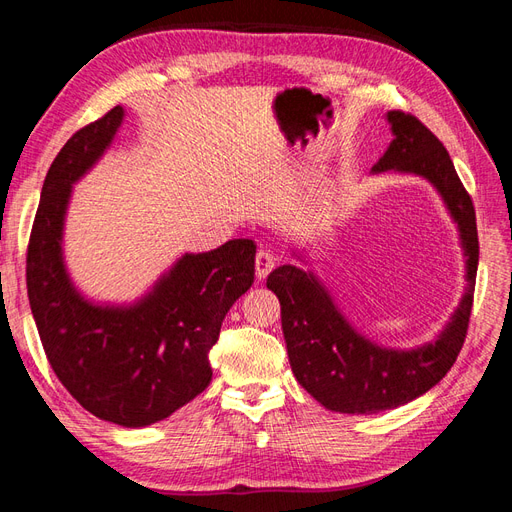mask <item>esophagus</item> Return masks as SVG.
Masks as SVG:
<instances>
[{
	"label": "esophagus",
	"instance_id": "1",
	"mask_svg": "<svg viewBox=\"0 0 512 512\" xmlns=\"http://www.w3.org/2000/svg\"><path fill=\"white\" fill-rule=\"evenodd\" d=\"M275 256L269 250H260L256 254V275L258 280H265V277L275 269Z\"/></svg>",
	"mask_w": 512,
	"mask_h": 512
}]
</instances>
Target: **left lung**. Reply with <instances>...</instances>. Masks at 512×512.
Returning <instances> with one entry per match:
<instances>
[{
    "label": "left lung",
    "mask_w": 512,
    "mask_h": 512,
    "mask_svg": "<svg viewBox=\"0 0 512 512\" xmlns=\"http://www.w3.org/2000/svg\"><path fill=\"white\" fill-rule=\"evenodd\" d=\"M386 117L395 138L371 170L423 175L436 185L461 230L468 256V290L436 342L399 352L378 348L356 333L314 275L292 265L275 269L267 288L282 305V329L294 376L324 408L344 414L391 410L436 386L466 342L474 303L478 232L472 198L440 138L421 119L404 111H389Z\"/></svg>",
    "instance_id": "left-lung-1"
}]
</instances>
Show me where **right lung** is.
I'll return each instance as SVG.
<instances>
[{
  "mask_svg": "<svg viewBox=\"0 0 512 512\" xmlns=\"http://www.w3.org/2000/svg\"><path fill=\"white\" fill-rule=\"evenodd\" d=\"M115 106L74 132L46 173L27 243V297L55 376L102 421L145 427L170 416L211 382L209 350L222 320L254 282L256 245L228 241L185 254L147 299L128 309L79 297L61 262V226L72 183L113 141Z\"/></svg>",
  "mask_w": 512,
  "mask_h": 512,
  "instance_id": "obj_1",
  "label": "right lung"
}]
</instances>
